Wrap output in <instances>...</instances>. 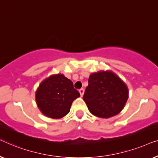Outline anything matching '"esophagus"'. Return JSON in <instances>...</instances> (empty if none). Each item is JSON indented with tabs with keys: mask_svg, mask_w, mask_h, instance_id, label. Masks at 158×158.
<instances>
[{
	"mask_svg": "<svg viewBox=\"0 0 158 158\" xmlns=\"http://www.w3.org/2000/svg\"><path fill=\"white\" fill-rule=\"evenodd\" d=\"M79 93H80V95H81V97H82L84 95V90L83 89H79Z\"/></svg>",
	"mask_w": 158,
	"mask_h": 158,
	"instance_id": "esophagus-1",
	"label": "esophagus"
}]
</instances>
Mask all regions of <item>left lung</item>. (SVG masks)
<instances>
[{
    "label": "left lung",
    "instance_id": "1",
    "mask_svg": "<svg viewBox=\"0 0 158 158\" xmlns=\"http://www.w3.org/2000/svg\"><path fill=\"white\" fill-rule=\"evenodd\" d=\"M83 99L94 116L110 118L123 110L128 99L126 84L111 71L92 73Z\"/></svg>",
    "mask_w": 158,
    "mask_h": 158
}]
</instances>
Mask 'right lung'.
I'll use <instances>...</instances> for the list:
<instances>
[{
  "instance_id": "right-lung-1",
  "label": "right lung",
  "mask_w": 158,
  "mask_h": 158,
  "mask_svg": "<svg viewBox=\"0 0 158 158\" xmlns=\"http://www.w3.org/2000/svg\"><path fill=\"white\" fill-rule=\"evenodd\" d=\"M79 97L73 82L61 74L52 75L44 79L35 92V101L39 110L52 119L66 116L73 101Z\"/></svg>"
}]
</instances>
